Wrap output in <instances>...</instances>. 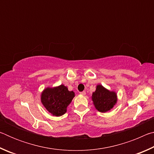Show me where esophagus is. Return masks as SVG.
I'll return each mask as SVG.
<instances>
[{
	"mask_svg": "<svg viewBox=\"0 0 154 154\" xmlns=\"http://www.w3.org/2000/svg\"><path fill=\"white\" fill-rule=\"evenodd\" d=\"M79 94H80L81 95L84 96V95H85V91H83V92H79Z\"/></svg>",
	"mask_w": 154,
	"mask_h": 154,
	"instance_id": "1",
	"label": "esophagus"
}]
</instances>
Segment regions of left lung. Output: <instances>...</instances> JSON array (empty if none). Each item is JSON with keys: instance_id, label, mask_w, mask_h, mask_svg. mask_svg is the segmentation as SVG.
Listing matches in <instances>:
<instances>
[{"instance_id": "obj_1", "label": "left lung", "mask_w": 154, "mask_h": 154, "mask_svg": "<svg viewBox=\"0 0 154 154\" xmlns=\"http://www.w3.org/2000/svg\"><path fill=\"white\" fill-rule=\"evenodd\" d=\"M92 100L98 111L105 113L113 107L118 98L116 93L113 91H109L102 85H98L96 91L92 93Z\"/></svg>"}]
</instances>
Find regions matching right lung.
I'll return each instance as SVG.
<instances>
[{
    "label": "right lung",
    "instance_id": "add662e5",
    "mask_svg": "<svg viewBox=\"0 0 154 154\" xmlns=\"http://www.w3.org/2000/svg\"><path fill=\"white\" fill-rule=\"evenodd\" d=\"M75 97V93L67 87L60 85L55 88H47L41 94V103L53 116H61L66 112L67 106Z\"/></svg>",
    "mask_w": 154,
    "mask_h": 154
}]
</instances>
